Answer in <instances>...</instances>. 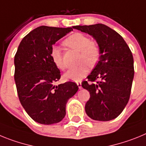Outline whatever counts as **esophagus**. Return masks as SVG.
Here are the masks:
<instances>
[{"label": "esophagus", "mask_w": 146, "mask_h": 146, "mask_svg": "<svg viewBox=\"0 0 146 146\" xmlns=\"http://www.w3.org/2000/svg\"><path fill=\"white\" fill-rule=\"evenodd\" d=\"M77 86H78V88H79V89L82 88V82H81V81H80V82H77Z\"/></svg>", "instance_id": "obj_1"}]
</instances>
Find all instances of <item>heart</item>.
Segmentation results:
<instances>
[{"label":"heart","mask_w":146,"mask_h":146,"mask_svg":"<svg viewBox=\"0 0 146 146\" xmlns=\"http://www.w3.org/2000/svg\"><path fill=\"white\" fill-rule=\"evenodd\" d=\"M64 44L80 51V66L72 68L64 74V78L68 80L80 81L86 76L88 72V67L93 68L98 64L101 58V49L96 42L91 41V38L83 33H75L71 35L64 41ZM51 58L55 65L61 70L66 68L61 50L57 46L51 49Z\"/></svg>","instance_id":"heart-1"}]
</instances>
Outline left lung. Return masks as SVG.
<instances>
[{"label": "left lung", "instance_id": "1", "mask_svg": "<svg viewBox=\"0 0 146 146\" xmlns=\"http://www.w3.org/2000/svg\"><path fill=\"white\" fill-rule=\"evenodd\" d=\"M73 28L92 36L101 49V58L88 80L82 82L90 93L86 114L96 121L113 120L122 113L131 94L134 78L133 55L123 37L104 24Z\"/></svg>", "mask_w": 146, "mask_h": 146}]
</instances>
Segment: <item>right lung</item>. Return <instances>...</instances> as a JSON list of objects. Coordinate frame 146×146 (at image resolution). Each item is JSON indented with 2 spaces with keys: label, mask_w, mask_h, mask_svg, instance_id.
<instances>
[{
  "label": "right lung",
  "mask_w": 146,
  "mask_h": 146,
  "mask_svg": "<svg viewBox=\"0 0 146 146\" xmlns=\"http://www.w3.org/2000/svg\"><path fill=\"white\" fill-rule=\"evenodd\" d=\"M72 28L38 27L20 42L15 56V80L20 102L33 121L53 124L65 117L67 101L78 91L75 82L55 86L60 70L51 58L52 45Z\"/></svg>",
  "instance_id": "add662e5"
}]
</instances>
